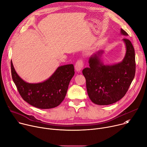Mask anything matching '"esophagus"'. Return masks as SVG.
<instances>
[{
  "label": "esophagus",
  "mask_w": 147,
  "mask_h": 147,
  "mask_svg": "<svg viewBox=\"0 0 147 147\" xmlns=\"http://www.w3.org/2000/svg\"><path fill=\"white\" fill-rule=\"evenodd\" d=\"M83 67H84L83 61L82 60H78L75 65V68L76 71L79 72L82 69Z\"/></svg>",
  "instance_id": "obj_1"
}]
</instances>
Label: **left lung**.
I'll return each mask as SVG.
<instances>
[{
    "label": "left lung",
    "instance_id": "8db88e82",
    "mask_svg": "<svg viewBox=\"0 0 147 147\" xmlns=\"http://www.w3.org/2000/svg\"><path fill=\"white\" fill-rule=\"evenodd\" d=\"M120 33L124 36L128 35L121 28ZM123 41L126 52L121 62L111 65H104L100 59L104 51L100 50L90 57V67L82 70L89 98L96 105H108L121 99L134 78V49L129 39L124 38Z\"/></svg>",
    "mask_w": 147,
    "mask_h": 147
}]
</instances>
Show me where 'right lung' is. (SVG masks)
I'll return each mask as SVG.
<instances>
[{"instance_id":"add662e5","label":"right lung","mask_w":147,"mask_h":147,"mask_svg":"<svg viewBox=\"0 0 147 147\" xmlns=\"http://www.w3.org/2000/svg\"><path fill=\"white\" fill-rule=\"evenodd\" d=\"M11 70L13 80L22 98L31 105L39 109H51L64 100L70 81L74 75L72 64L57 67L47 80L39 83H29L16 73L12 61Z\"/></svg>"}]
</instances>
